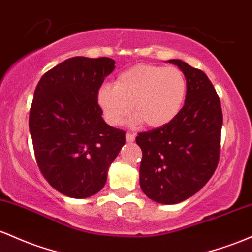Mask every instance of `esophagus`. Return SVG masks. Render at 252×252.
<instances>
[{
    "label": "esophagus",
    "instance_id": "obj_1",
    "mask_svg": "<svg viewBox=\"0 0 252 252\" xmlns=\"http://www.w3.org/2000/svg\"><path fill=\"white\" fill-rule=\"evenodd\" d=\"M134 139H135V135L133 134V133H126V140L128 141V143H133L134 141Z\"/></svg>",
    "mask_w": 252,
    "mask_h": 252
}]
</instances>
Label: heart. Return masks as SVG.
Here are the masks:
<instances>
[{
  "instance_id": "obj_1",
  "label": "heart",
  "mask_w": 252,
  "mask_h": 252,
  "mask_svg": "<svg viewBox=\"0 0 252 252\" xmlns=\"http://www.w3.org/2000/svg\"><path fill=\"white\" fill-rule=\"evenodd\" d=\"M187 94V80L175 66L139 64L118 76L114 86L97 90V103L108 124L120 126L131 114L150 128L166 125L179 114Z\"/></svg>"
}]
</instances>
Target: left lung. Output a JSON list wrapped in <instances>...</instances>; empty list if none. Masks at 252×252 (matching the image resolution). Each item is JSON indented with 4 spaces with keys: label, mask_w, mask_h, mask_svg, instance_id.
<instances>
[{
    "label": "left lung",
    "mask_w": 252,
    "mask_h": 252,
    "mask_svg": "<svg viewBox=\"0 0 252 252\" xmlns=\"http://www.w3.org/2000/svg\"><path fill=\"white\" fill-rule=\"evenodd\" d=\"M169 63L187 80L185 106L170 123L135 138L143 152L141 190L164 205L188 199L208 182L219 163L222 125L219 96L207 75L180 59Z\"/></svg>",
    "instance_id": "8db88e82"
}]
</instances>
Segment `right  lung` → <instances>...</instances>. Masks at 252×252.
Returning a JSON list of instances; mask_svg holds the SVG:
<instances>
[{
  "label": "right lung",
  "instance_id": "add662e5",
  "mask_svg": "<svg viewBox=\"0 0 252 252\" xmlns=\"http://www.w3.org/2000/svg\"><path fill=\"white\" fill-rule=\"evenodd\" d=\"M112 58L72 57L42 75L30 111L36 164L59 193L75 199L100 191L126 132L107 125L97 90Z\"/></svg>",
  "mask_w": 252,
  "mask_h": 252
}]
</instances>
